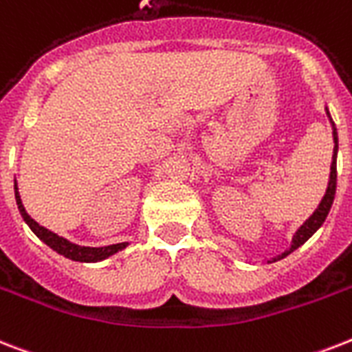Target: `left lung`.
<instances>
[{"mask_svg":"<svg viewBox=\"0 0 352 352\" xmlns=\"http://www.w3.org/2000/svg\"><path fill=\"white\" fill-rule=\"evenodd\" d=\"M327 116H329V111H327ZM331 119V116H329ZM331 122H333V119H331ZM333 137H334V153H333V162H331V177H329V184H327V190H325V195L324 199H322V202H320V206L316 208V211L313 213V215L307 219V221L304 222V226H300V230L296 231L295 236H293V244H291V248L285 253H282V255H278L276 258L270 260V262H276V260L284 258V256H287L291 253V251H295L296 248H300V245L304 244L307 239H309L313 233H315L316 230H318L320 226L324 224L325 217H327V213H329L331 206H333V201H334V193H336V151H338V135H336V126H334L333 122Z\"/></svg>","mask_w":352,"mask_h":352,"instance_id":"8db88e82","label":"left lung"}]
</instances>
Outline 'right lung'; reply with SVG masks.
Returning a JSON list of instances; mask_svg holds the SVG:
<instances>
[{
	"label": "right lung",
	"instance_id": "1",
	"mask_svg": "<svg viewBox=\"0 0 352 352\" xmlns=\"http://www.w3.org/2000/svg\"><path fill=\"white\" fill-rule=\"evenodd\" d=\"M14 190H16V202H18L19 213H21L23 221L27 222L28 228H30L45 244L50 245V248H52L54 251H57L59 255L67 256V258L70 260H77V262H97V260L107 258V256L113 255V253H117V251L122 250V248H126V242L104 245V248H85V245H77L72 244V242H68L67 239H63V236L56 235L52 231H48L47 228H43V226L37 224L32 217L25 211V208H23L21 197H19L18 193V186H16Z\"/></svg>",
	"mask_w": 352,
	"mask_h": 352
}]
</instances>
